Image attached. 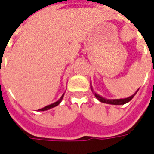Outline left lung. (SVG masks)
Here are the masks:
<instances>
[{"label": "left lung", "instance_id": "8db88e82", "mask_svg": "<svg viewBox=\"0 0 154 154\" xmlns=\"http://www.w3.org/2000/svg\"><path fill=\"white\" fill-rule=\"evenodd\" d=\"M91 90H92V92H93L94 94V96L96 97V99H98V100H100V102H102V103L111 104V105H125V104L128 103L129 101H130L132 99L134 98V96L135 95V94L138 92L139 88L136 90V92H135L134 94H132L131 96L128 97V98H125V99H106V98H104V97H102V96H100V95H99L98 94L94 93L92 86H91Z\"/></svg>", "mask_w": 154, "mask_h": 154}]
</instances>
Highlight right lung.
Instances as JSON below:
<instances>
[{
    "mask_svg": "<svg viewBox=\"0 0 154 154\" xmlns=\"http://www.w3.org/2000/svg\"><path fill=\"white\" fill-rule=\"evenodd\" d=\"M64 94H62V96H61L60 98V100H57L56 102H54V103H53V104H50V105H48V106H46L45 107H43V108H42V109H39L38 111H39V112H42V111H47V110H49V109L54 108V107L57 106H58V105H59V104L61 102L62 99H63V97H64Z\"/></svg>",
    "mask_w": 154,
    "mask_h": 154,
    "instance_id": "right-lung-1",
    "label": "right lung"
}]
</instances>
